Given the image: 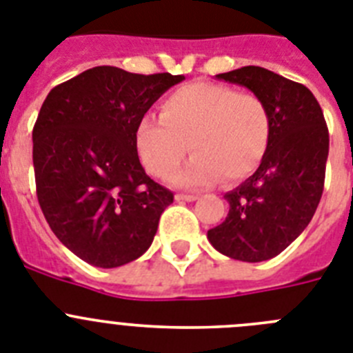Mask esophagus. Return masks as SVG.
Wrapping results in <instances>:
<instances>
[{
	"mask_svg": "<svg viewBox=\"0 0 353 353\" xmlns=\"http://www.w3.org/2000/svg\"><path fill=\"white\" fill-rule=\"evenodd\" d=\"M197 195H190V194H177L176 201L177 202H194L197 201Z\"/></svg>",
	"mask_w": 353,
	"mask_h": 353,
	"instance_id": "1",
	"label": "esophagus"
}]
</instances>
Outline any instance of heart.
I'll use <instances>...</instances> for the list:
<instances>
[{
  "label": "heart",
  "mask_w": 353,
  "mask_h": 353,
  "mask_svg": "<svg viewBox=\"0 0 353 353\" xmlns=\"http://www.w3.org/2000/svg\"><path fill=\"white\" fill-rule=\"evenodd\" d=\"M272 139V113L256 94L213 83H190L161 104V119L143 117L134 143L143 167L167 179L194 152L172 183L208 188L225 179L238 183L256 172Z\"/></svg>",
  "instance_id": "heart-1"
}]
</instances>
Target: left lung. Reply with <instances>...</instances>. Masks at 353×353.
<instances>
[{"instance_id": "8db88e82", "label": "left lung", "mask_w": 353, "mask_h": 353, "mask_svg": "<svg viewBox=\"0 0 353 353\" xmlns=\"http://www.w3.org/2000/svg\"><path fill=\"white\" fill-rule=\"evenodd\" d=\"M216 78L247 87L268 104L272 139L256 172L223 195L229 213L208 240L231 259L266 261L299 238L320 204L329 130L320 103L302 83L256 65Z\"/></svg>"}]
</instances>
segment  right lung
<instances>
[{"instance_id": "add662e5", "label": "right lung", "mask_w": 353, "mask_h": 353, "mask_svg": "<svg viewBox=\"0 0 353 353\" xmlns=\"http://www.w3.org/2000/svg\"><path fill=\"white\" fill-rule=\"evenodd\" d=\"M183 79L99 65L46 97L33 125L37 199L58 240L88 265L115 268L151 247L174 194L145 174L134 133Z\"/></svg>"}]
</instances>
